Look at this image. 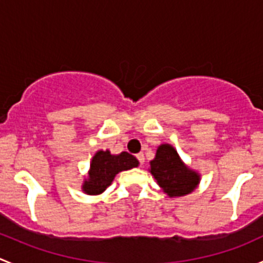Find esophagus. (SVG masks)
Returning <instances> with one entry per match:
<instances>
[{
  "label": "esophagus",
  "mask_w": 263,
  "mask_h": 263,
  "mask_svg": "<svg viewBox=\"0 0 263 263\" xmlns=\"http://www.w3.org/2000/svg\"><path fill=\"white\" fill-rule=\"evenodd\" d=\"M136 158H137V160H139L140 165H142V164L145 163V156H144V154H142V153L137 154V155H136Z\"/></svg>",
  "instance_id": "34e87169"
}]
</instances>
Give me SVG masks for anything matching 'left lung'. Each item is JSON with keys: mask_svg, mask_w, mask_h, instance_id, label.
<instances>
[{"mask_svg": "<svg viewBox=\"0 0 263 263\" xmlns=\"http://www.w3.org/2000/svg\"><path fill=\"white\" fill-rule=\"evenodd\" d=\"M150 173L169 197H181L192 192L200 183V174L188 168L172 145L163 144L150 161Z\"/></svg>", "mask_w": 263, "mask_h": 263, "instance_id": "obj_1", "label": "left lung"}]
</instances>
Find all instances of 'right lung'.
I'll return each mask as SVG.
<instances>
[{"instance_id":"1","label":"right lung","mask_w":263,"mask_h":263,"mask_svg":"<svg viewBox=\"0 0 263 263\" xmlns=\"http://www.w3.org/2000/svg\"><path fill=\"white\" fill-rule=\"evenodd\" d=\"M136 166H139V160L126 151L112 155L109 150H99L92 156L89 176L84 181L82 191L86 195H100L112 184L119 172Z\"/></svg>"}]
</instances>
